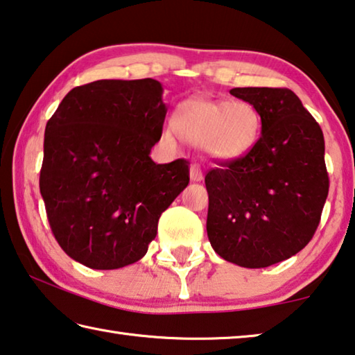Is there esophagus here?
Instances as JSON below:
<instances>
[{
    "label": "esophagus",
    "mask_w": 355,
    "mask_h": 355,
    "mask_svg": "<svg viewBox=\"0 0 355 355\" xmlns=\"http://www.w3.org/2000/svg\"><path fill=\"white\" fill-rule=\"evenodd\" d=\"M189 177H191V182H202V180H203V172H202L200 164H192L191 166Z\"/></svg>",
    "instance_id": "esophagus-1"
}]
</instances>
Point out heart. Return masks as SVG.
I'll return each mask as SVG.
<instances>
[{"mask_svg": "<svg viewBox=\"0 0 355 355\" xmlns=\"http://www.w3.org/2000/svg\"><path fill=\"white\" fill-rule=\"evenodd\" d=\"M172 124L164 130L167 141L175 131L186 142L203 147L205 153L220 161L248 155L260 137L261 116L244 100H211L192 97L182 101L173 112Z\"/></svg>", "mask_w": 355, "mask_h": 355, "instance_id": "obj_1", "label": "heart"}]
</instances>
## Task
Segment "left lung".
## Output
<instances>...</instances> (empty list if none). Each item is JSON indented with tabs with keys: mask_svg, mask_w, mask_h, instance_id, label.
I'll use <instances>...</instances> for the list:
<instances>
[{
	"mask_svg": "<svg viewBox=\"0 0 355 355\" xmlns=\"http://www.w3.org/2000/svg\"><path fill=\"white\" fill-rule=\"evenodd\" d=\"M254 105L261 136L248 155L205 177L207 233L224 260L266 268L313 238L329 194L321 127L290 89L235 87Z\"/></svg>",
	"mask_w": 355,
	"mask_h": 355,
	"instance_id": "1",
	"label": "left lung"
}]
</instances>
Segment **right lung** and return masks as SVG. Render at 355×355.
<instances>
[{
    "label": "right lung",
    "mask_w": 355,
    "mask_h": 355,
    "mask_svg": "<svg viewBox=\"0 0 355 355\" xmlns=\"http://www.w3.org/2000/svg\"><path fill=\"white\" fill-rule=\"evenodd\" d=\"M166 112L159 81L98 80L71 89L48 120L40 194L75 261L119 269L147 254L161 213L189 183L188 161L150 158Z\"/></svg>",
    "instance_id": "right-lung-1"
}]
</instances>
